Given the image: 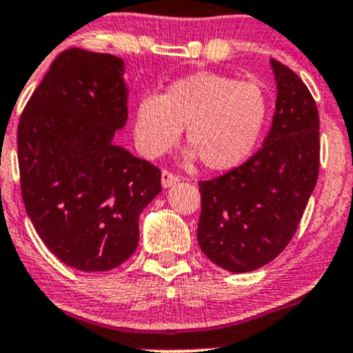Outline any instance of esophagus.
Instances as JSON below:
<instances>
[{
    "mask_svg": "<svg viewBox=\"0 0 353 353\" xmlns=\"http://www.w3.org/2000/svg\"><path fill=\"white\" fill-rule=\"evenodd\" d=\"M177 181H179V177H177L174 172H170V170H161V184H163L165 188L172 186V184H176Z\"/></svg>",
    "mask_w": 353,
    "mask_h": 353,
    "instance_id": "34e87169",
    "label": "esophagus"
}]
</instances>
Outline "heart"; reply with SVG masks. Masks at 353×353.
<instances>
[{
	"instance_id": "obj_1",
	"label": "heart",
	"mask_w": 353,
	"mask_h": 353,
	"mask_svg": "<svg viewBox=\"0 0 353 353\" xmlns=\"http://www.w3.org/2000/svg\"><path fill=\"white\" fill-rule=\"evenodd\" d=\"M268 117V99L254 81L202 71L172 81L161 95L146 94L134 111V136L146 157L157 158L179 141L210 170L242 163L258 144Z\"/></svg>"
}]
</instances>
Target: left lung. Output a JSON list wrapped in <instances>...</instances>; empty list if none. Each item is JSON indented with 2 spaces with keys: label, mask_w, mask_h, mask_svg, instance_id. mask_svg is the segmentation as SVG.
<instances>
[{
  "label": "left lung",
  "mask_w": 353,
  "mask_h": 353,
  "mask_svg": "<svg viewBox=\"0 0 353 353\" xmlns=\"http://www.w3.org/2000/svg\"><path fill=\"white\" fill-rule=\"evenodd\" d=\"M276 78L273 123L242 165L200 181V249L233 273L258 270L294 236L321 167L319 110L301 78L272 59Z\"/></svg>",
  "instance_id": "obj_1"
}]
</instances>
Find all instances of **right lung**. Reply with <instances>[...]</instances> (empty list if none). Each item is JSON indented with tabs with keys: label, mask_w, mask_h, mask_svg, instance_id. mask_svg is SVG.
<instances>
[{
	"label": "right lung",
	"mask_w": 353,
	"mask_h": 353,
	"mask_svg": "<svg viewBox=\"0 0 353 353\" xmlns=\"http://www.w3.org/2000/svg\"><path fill=\"white\" fill-rule=\"evenodd\" d=\"M123 62L72 47L52 62L17 128L21 193L48 251L81 272L120 266L139 242V216L161 172L114 146L127 121Z\"/></svg>",
	"instance_id": "1"
}]
</instances>
